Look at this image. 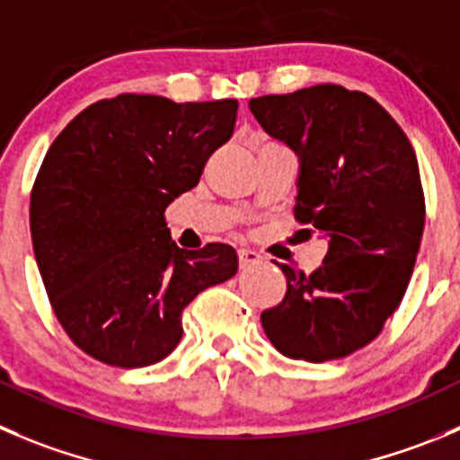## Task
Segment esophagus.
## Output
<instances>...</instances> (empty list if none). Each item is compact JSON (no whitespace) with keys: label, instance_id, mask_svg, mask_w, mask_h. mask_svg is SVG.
Here are the masks:
<instances>
[{"label":"esophagus","instance_id":"1","mask_svg":"<svg viewBox=\"0 0 460 460\" xmlns=\"http://www.w3.org/2000/svg\"><path fill=\"white\" fill-rule=\"evenodd\" d=\"M238 262L243 270H247V267H253L258 265V262H262L261 253L252 252V249H238Z\"/></svg>","mask_w":460,"mask_h":460}]
</instances>
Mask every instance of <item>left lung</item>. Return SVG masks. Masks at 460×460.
Masks as SVG:
<instances>
[{"instance_id":"1","label":"left lung","mask_w":460,"mask_h":460,"mask_svg":"<svg viewBox=\"0 0 460 460\" xmlns=\"http://www.w3.org/2000/svg\"><path fill=\"white\" fill-rule=\"evenodd\" d=\"M249 110L296 153L294 217L328 238L312 274L279 265L288 292L262 328L285 358L341 359L382 332L407 292L425 229L416 153L380 102L341 84L252 98Z\"/></svg>"}]
</instances>
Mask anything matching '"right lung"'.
<instances>
[{"instance_id":"obj_1","label":"right lung","mask_w":460,"mask_h":460,"mask_svg":"<svg viewBox=\"0 0 460 460\" xmlns=\"http://www.w3.org/2000/svg\"><path fill=\"white\" fill-rule=\"evenodd\" d=\"M235 114L234 98L119 93L51 144L31 190V238L53 312L89 358L162 362L184 332V307L238 271L234 247L180 249L164 217L231 139Z\"/></svg>"}]
</instances>
